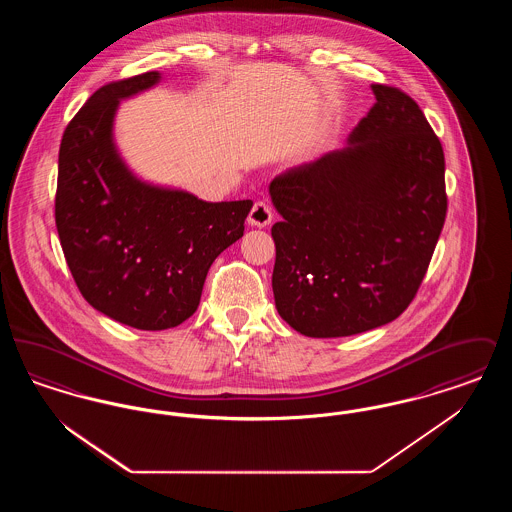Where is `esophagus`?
<instances>
[{
    "instance_id": "esophagus-1",
    "label": "esophagus",
    "mask_w": 512,
    "mask_h": 512,
    "mask_svg": "<svg viewBox=\"0 0 512 512\" xmlns=\"http://www.w3.org/2000/svg\"><path fill=\"white\" fill-rule=\"evenodd\" d=\"M270 220H272V209H270L267 201H257L253 205L249 217H247V222L251 226H257V228H265L270 224Z\"/></svg>"
}]
</instances>
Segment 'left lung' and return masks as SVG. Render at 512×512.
<instances>
[{"instance_id":"obj_1","label":"left lung","mask_w":512,"mask_h":512,"mask_svg":"<svg viewBox=\"0 0 512 512\" xmlns=\"http://www.w3.org/2000/svg\"><path fill=\"white\" fill-rule=\"evenodd\" d=\"M347 144L276 176L268 192L278 315L309 338H343L399 317L418 292L447 213L445 157L405 92L372 84Z\"/></svg>"}]
</instances>
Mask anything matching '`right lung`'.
<instances>
[{"label":"right lung","mask_w":512,"mask_h":512,"mask_svg":"<svg viewBox=\"0 0 512 512\" xmlns=\"http://www.w3.org/2000/svg\"><path fill=\"white\" fill-rule=\"evenodd\" d=\"M159 71L111 82L84 103L59 147L55 224L82 297L138 330L192 317L213 261L244 236L253 201L209 203L140 180L113 138L122 99L153 88Z\"/></svg>","instance_id":"1"}]
</instances>
